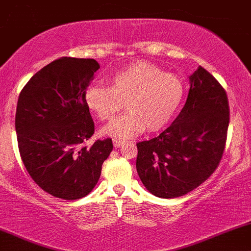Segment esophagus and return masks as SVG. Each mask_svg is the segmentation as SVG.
Returning a JSON list of instances; mask_svg holds the SVG:
<instances>
[{
  "label": "esophagus",
  "instance_id": "34e87169",
  "mask_svg": "<svg viewBox=\"0 0 251 251\" xmlns=\"http://www.w3.org/2000/svg\"><path fill=\"white\" fill-rule=\"evenodd\" d=\"M124 144H125V142H123V140H119V139H114L113 140L114 148H120V146L124 145Z\"/></svg>",
  "mask_w": 251,
  "mask_h": 251
}]
</instances>
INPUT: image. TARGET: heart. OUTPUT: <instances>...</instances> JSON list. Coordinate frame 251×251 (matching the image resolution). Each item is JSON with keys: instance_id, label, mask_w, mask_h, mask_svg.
<instances>
[{"instance_id": "obj_1", "label": "heart", "mask_w": 251, "mask_h": 251, "mask_svg": "<svg viewBox=\"0 0 251 251\" xmlns=\"http://www.w3.org/2000/svg\"><path fill=\"white\" fill-rule=\"evenodd\" d=\"M185 96L179 76L151 62L137 61L107 77V87L91 85L85 102L92 113L109 122L125 105L127 113L108 124L101 133L127 139L144 131H162L171 123Z\"/></svg>"}]
</instances>
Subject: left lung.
Returning a JSON list of instances; mask_svg holds the SVG:
<instances>
[{"instance_id":"obj_1","label":"left lung","mask_w":251,"mask_h":251,"mask_svg":"<svg viewBox=\"0 0 251 251\" xmlns=\"http://www.w3.org/2000/svg\"><path fill=\"white\" fill-rule=\"evenodd\" d=\"M226 89L200 67L185 105L158 137L137 144V171L152 195L176 198L200 186L224 153L230 113Z\"/></svg>"}]
</instances>
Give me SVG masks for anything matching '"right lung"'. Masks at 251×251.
Wrapping results in <instances>:
<instances>
[{
    "label": "right lung",
    "mask_w": 251,
    "mask_h": 251,
    "mask_svg": "<svg viewBox=\"0 0 251 251\" xmlns=\"http://www.w3.org/2000/svg\"><path fill=\"white\" fill-rule=\"evenodd\" d=\"M100 66L61 57L30 77L17 100L15 128L21 159L43 191L66 201L87 196L113 150L111 138L86 142L94 123L85 92Z\"/></svg>",
    "instance_id": "add662e5"
}]
</instances>
